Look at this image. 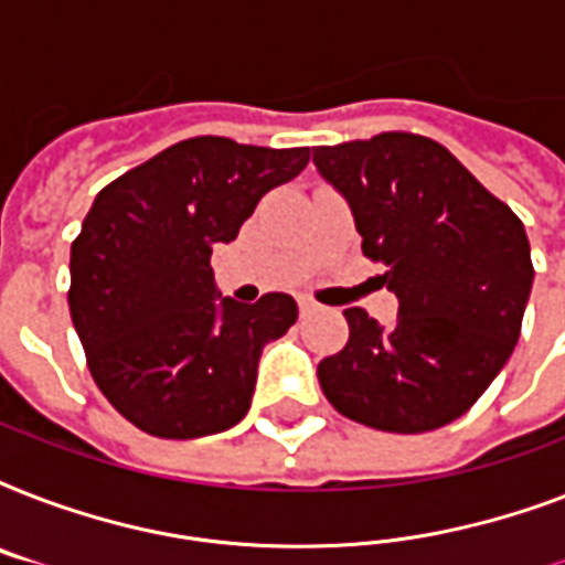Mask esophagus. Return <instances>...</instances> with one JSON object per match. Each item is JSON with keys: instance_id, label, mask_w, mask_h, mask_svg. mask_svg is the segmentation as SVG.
I'll return each instance as SVG.
<instances>
[{"instance_id": "34e87169", "label": "esophagus", "mask_w": 565, "mask_h": 565, "mask_svg": "<svg viewBox=\"0 0 565 565\" xmlns=\"http://www.w3.org/2000/svg\"><path fill=\"white\" fill-rule=\"evenodd\" d=\"M319 310V301H313L310 296H299V313L301 317H313Z\"/></svg>"}]
</instances>
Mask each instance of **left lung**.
Here are the masks:
<instances>
[{"mask_svg":"<svg viewBox=\"0 0 565 565\" xmlns=\"http://www.w3.org/2000/svg\"><path fill=\"white\" fill-rule=\"evenodd\" d=\"M319 175L352 207L363 255L398 296L393 326L345 310L349 343L319 363L328 402L390 434L443 428L504 370L534 284L525 225L446 146L386 131L317 146Z\"/></svg>","mask_w":565,"mask_h":565,"instance_id":"1","label":"left lung"}]
</instances>
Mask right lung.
Returning <instances> with one entry per match:
<instances>
[{"mask_svg":"<svg viewBox=\"0 0 565 565\" xmlns=\"http://www.w3.org/2000/svg\"><path fill=\"white\" fill-rule=\"evenodd\" d=\"M310 149L190 137L110 181L70 252V313L105 398L146 434L193 439L248 413L257 363L296 322L287 292L222 296L211 255Z\"/></svg>","mask_w":565,"mask_h":565,"instance_id":"1","label":"right lung"}]
</instances>
